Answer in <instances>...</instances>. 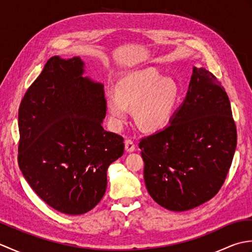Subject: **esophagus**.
Masks as SVG:
<instances>
[{
  "instance_id": "1",
  "label": "esophagus",
  "mask_w": 252,
  "mask_h": 252,
  "mask_svg": "<svg viewBox=\"0 0 252 252\" xmlns=\"http://www.w3.org/2000/svg\"><path fill=\"white\" fill-rule=\"evenodd\" d=\"M125 147H126V153H133V152L135 151L134 143H133L131 140H126V141L125 142Z\"/></svg>"
}]
</instances>
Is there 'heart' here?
<instances>
[{"instance_id": "1", "label": "heart", "mask_w": 252, "mask_h": 252, "mask_svg": "<svg viewBox=\"0 0 252 252\" xmlns=\"http://www.w3.org/2000/svg\"><path fill=\"white\" fill-rule=\"evenodd\" d=\"M117 93L106 95L105 104L112 126L120 127L134 108L137 126L145 131L161 130L168 126L178 100V85L156 68L132 71L119 79Z\"/></svg>"}]
</instances>
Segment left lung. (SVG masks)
I'll return each instance as SVG.
<instances>
[{"label": "left lung", "instance_id": "1", "mask_svg": "<svg viewBox=\"0 0 252 252\" xmlns=\"http://www.w3.org/2000/svg\"><path fill=\"white\" fill-rule=\"evenodd\" d=\"M169 123L138 144L144 181L158 205L186 211L221 189L237 144L228 96L210 71L192 67L186 97Z\"/></svg>", "mask_w": 252, "mask_h": 252}]
</instances>
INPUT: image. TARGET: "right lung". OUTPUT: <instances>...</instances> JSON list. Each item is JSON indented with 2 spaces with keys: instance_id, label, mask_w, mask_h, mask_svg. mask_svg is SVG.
I'll use <instances>...</instances> for the list:
<instances>
[{
  "instance_id": "obj_1",
  "label": "right lung",
  "mask_w": 252,
  "mask_h": 252,
  "mask_svg": "<svg viewBox=\"0 0 252 252\" xmlns=\"http://www.w3.org/2000/svg\"><path fill=\"white\" fill-rule=\"evenodd\" d=\"M104 84L85 76L80 57H51L18 110V163L42 200L69 216L103 198L107 169L125 151L123 138L103 127Z\"/></svg>"
}]
</instances>
